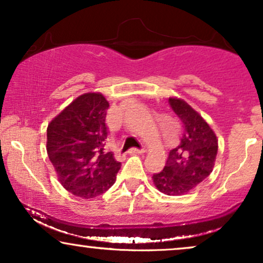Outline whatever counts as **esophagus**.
Listing matches in <instances>:
<instances>
[{
  "label": "esophagus",
  "mask_w": 263,
  "mask_h": 263,
  "mask_svg": "<svg viewBox=\"0 0 263 263\" xmlns=\"http://www.w3.org/2000/svg\"><path fill=\"white\" fill-rule=\"evenodd\" d=\"M146 151L144 149H137V148H131L128 151L129 155H142V153H144Z\"/></svg>",
  "instance_id": "1"
}]
</instances>
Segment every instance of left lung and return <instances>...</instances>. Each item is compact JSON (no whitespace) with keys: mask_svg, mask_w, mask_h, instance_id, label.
Instances as JSON below:
<instances>
[{"mask_svg":"<svg viewBox=\"0 0 263 263\" xmlns=\"http://www.w3.org/2000/svg\"><path fill=\"white\" fill-rule=\"evenodd\" d=\"M183 126L180 143L172 149L165 167L153 174V184L163 194L178 197L199 185L214 170L218 138L209 123L183 99L170 98Z\"/></svg>","mask_w":263,"mask_h":263,"instance_id":"left-lung-1","label":"left lung"}]
</instances>
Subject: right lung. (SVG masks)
Segmentation results:
<instances>
[{"label":"right lung","mask_w":263,"mask_h":263,"mask_svg":"<svg viewBox=\"0 0 263 263\" xmlns=\"http://www.w3.org/2000/svg\"><path fill=\"white\" fill-rule=\"evenodd\" d=\"M110 104L101 92H85L47 127V153L57 177L75 197L92 199L114 185L121 163L104 152Z\"/></svg>","instance_id":"add662e5"}]
</instances>
